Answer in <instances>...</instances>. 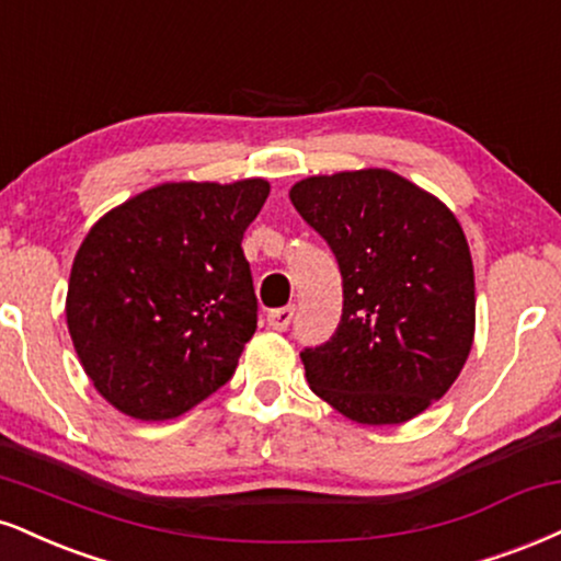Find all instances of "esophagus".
<instances>
[{"label":"esophagus","mask_w":561,"mask_h":561,"mask_svg":"<svg viewBox=\"0 0 561 561\" xmlns=\"http://www.w3.org/2000/svg\"><path fill=\"white\" fill-rule=\"evenodd\" d=\"M295 316V308H276V310H268L266 316V323L274 329V332H285L289 327V321H293Z\"/></svg>","instance_id":"esophagus-1"}]
</instances>
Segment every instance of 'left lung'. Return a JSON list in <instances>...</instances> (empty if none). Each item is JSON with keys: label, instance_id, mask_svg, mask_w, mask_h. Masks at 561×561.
<instances>
[{"label": "left lung", "instance_id": "1", "mask_svg": "<svg viewBox=\"0 0 561 561\" xmlns=\"http://www.w3.org/2000/svg\"><path fill=\"white\" fill-rule=\"evenodd\" d=\"M289 201L342 272L327 345L300 353L310 389L363 426H397L447 394L476 336L468 240L436 195L391 170L316 174Z\"/></svg>", "mask_w": 561, "mask_h": 561}]
</instances>
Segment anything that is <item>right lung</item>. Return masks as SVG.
I'll return each instance as SVG.
<instances>
[{
    "mask_svg": "<svg viewBox=\"0 0 561 561\" xmlns=\"http://www.w3.org/2000/svg\"><path fill=\"white\" fill-rule=\"evenodd\" d=\"M268 198L261 178L161 182L88 229L67 285L85 376L135 421H170L225 387L255 332L242 234Z\"/></svg>",
    "mask_w": 561,
    "mask_h": 561,
    "instance_id": "right-lung-1",
    "label": "right lung"
}]
</instances>
